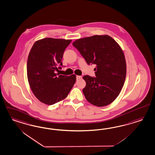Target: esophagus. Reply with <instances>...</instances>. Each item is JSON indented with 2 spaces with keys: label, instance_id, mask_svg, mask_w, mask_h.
Listing matches in <instances>:
<instances>
[{
  "label": "esophagus",
  "instance_id": "esophagus-1",
  "mask_svg": "<svg viewBox=\"0 0 155 155\" xmlns=\"http://www.w3.org/2000/svg\"><path fill=\"white\" fill-rule=\"evenodd\" d=\"M76 79H77V80L81 79L82 77L81 76H76Z\"/></svg>",
  "mask_w": 155,
  "mask_h": 155
}]
</instances>
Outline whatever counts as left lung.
I'll use <instances>...</instances> for the list:
<instances>
[{"label": "left lung", "instance_id": "1", "mask_svg": "<svg viewBox=\"0 0 155 155\" xmlns=\"http://www.w3.org/2000/svg\"><path fill=\"white\" fill-rule=\"evenodd\" d=\"M72 45L88 64H94L96 77L83 76L85 97L93 105L110 104L119 95L126 76L124 52L118 43L107 35H95L76 40Z\"/></svg>", "mask_w": 155, "mask_h": 155}]
</instances>
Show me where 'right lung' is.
<instances>
[{"instance_id":"add662e5","label":"right lung","mask_w":155,"mask_h":155,"mask_svg":"<svg viewBox=\"0 0 155 155\" xmlns=\"http://www.w3.org/2000/svg\"><path fill=\"white\" fill-rule=\"evenodd\" d=\"M70 40L45 38L33 45L27 61V76L31 91L40 101L53 105L66 98L75 83V75H59L64 51Z\"/></svg>"}]
</instances>
